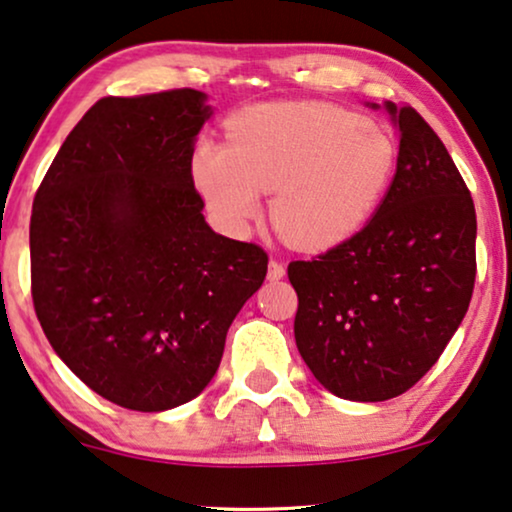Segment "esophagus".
Masks as SVG:
<instances>
[{
    "mask_svg": "<svg viewBox=\"0 0 512 512\" xmlns=\"http://www.w3.org/2000/svg\"><path fill=\"white\" fill-rule=\"evenodd\" d=\"M285 277V266L280 261H270L268 263V280H282Z\"/></svg>",
    "mask_w": 512,
    "mask_h": 512,
    "instance_id": "1",
    "label": "esophagus"
}]
</instances>
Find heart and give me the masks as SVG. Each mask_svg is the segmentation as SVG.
Segmentation results:
<instances>
[{
  "instance_id": "obj_1",
  "label": "heart",
  "mask_w": 512,
  "mask_h": 512,
  "mask_svg": "<svg viewBox=\"0 0 512 512\" xmlns=\"http://www.w3.org/2000/svg\"><path fill=\"white\" fill-rule=\"evenodd\" d=\"M399 147L361 113L318 102H270L237 113L227 144L201 140L192 175L220 223L242 230L273 192L277 235L325 251L361 232L387 197Z\"/></svg>"
}]
</instances>
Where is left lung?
I'll return each mask as SVG.
<instances>
[{"mask_svg": "<svg viewBox=\"0 0 512 512\" xmlns=\"http://www.w3.org/2000/svg\"><path fill=\"white\" fill-rule=\"evenodd\" d=\"M384 109L401 140L382 206L344 244L287 268L301 358L334 396L365 403L403 394L439 361L477 273L475 204L456 163L413 106Z\"/></svg>", "mask_w": 512, "mask_h": 512, "instance_id": "obj_1", "label": "left lung"}]
</instances>
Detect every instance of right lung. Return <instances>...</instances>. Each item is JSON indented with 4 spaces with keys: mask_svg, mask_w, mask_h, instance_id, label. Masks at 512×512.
Returning <instances> with one entry per match:
<instances>
[{
    "mask_svg": "<svg viewBox=\"0 0 512 512\" xmlns=\"http://www.w3.org/2000/svg\"><path fill=\"white\" fill-rule=\"evenodd\" d=\"M206 94L104 97L35 194L33 304L56 356L116 406L159 413L206 389L268 254L204 220L192 154Z\"/></svg>",
    "mask_w": 512,
    "mask_h": 512,
    "instance_id": "right-lung-1",
    "label": "right lung"
}]
</instances>
